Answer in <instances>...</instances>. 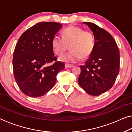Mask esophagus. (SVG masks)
<instances>
[{"mask_svg": "<svg viewBox=\"0 0 132 132\" xmlns=\"http://www.w3.org/2000/svg\"><path fill=\"white\" fill-rule=\"evenodd\" d=\"M73 67V65H70V64H65V68H72Z\"/></svg>", "mask_w": 132, "mask_h": 132, "instance_id": "34e87169", "label": "esophagus"}]
</instances>
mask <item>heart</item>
I'll use <instances>...</instances> for the list:
<instances>
[{"label":"heart","instance_id":"1","mask_svg":"<svg viewBox=\"0 0 132 132\" xmlns=\"http://www.w3.org/2000/svg\"><path fill=\"white\" fill-rule=\"evenodd\" d=\"M53 51L62 55L68 50L70 52L59 57V60L67 63H75L82 57L86 59L93 53L95 47V37L93 32L84 30L77 26H70L62 32V37L55 36L52 39Z\"/></svg>","mask_w":132,"mask_h":132}]
</instances>
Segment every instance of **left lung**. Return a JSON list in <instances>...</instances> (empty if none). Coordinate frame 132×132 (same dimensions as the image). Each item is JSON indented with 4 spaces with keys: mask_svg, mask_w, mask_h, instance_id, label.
Instances as JSON below:
<instances>
[{
    "mask_svg": "<svg viewBox=\"0 0 132 132\" xmlns=\"http://www.w3.org/2000/svg\"><path fill=\"white\" fill-rule=\"evenodd\" d=\"M93 32L95 47L81 72L78 83L86 93L98 96L112 87L120 71V51L111 34L97 25L84 22Z\"/></svg>",
    "mask_w": 132,
    "mask_h": 132,
    "instance_id": "obj_1",
    "label": "left lung"
}]
</instances>
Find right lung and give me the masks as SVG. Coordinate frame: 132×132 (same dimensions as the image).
Masks as SVG:
<instances>
[{"mask_svg": "<svg viewBox=\"0 0 132 132\" xmlns=\"http://www.w3.org/2000/svg\"><path fill=\"white\" fill-rule=\"evenodd\" d=\"M62 25L39 22L26 30L19 38L13 54L12 65L15 82L28 96L44 95L53 87L56 75L65 67L56 61L52 41Z\"/></svg>", "mask_w": 132, "mask_h": 132, "instance_id": "add662e5", "label": "right lung"}]
</instances>
